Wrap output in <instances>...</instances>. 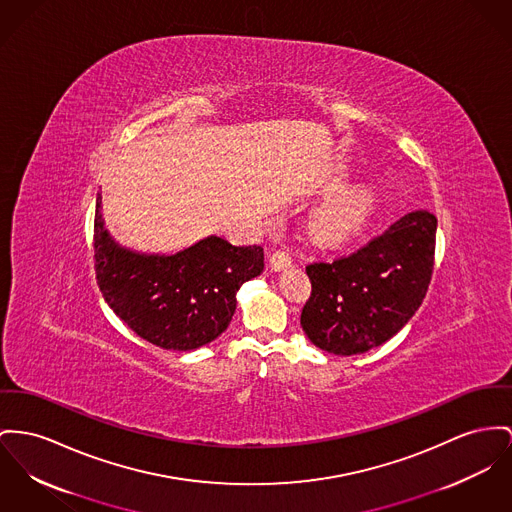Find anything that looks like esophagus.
<instances>
[{
	"label": "esophagus",
	"instance_id": "1",
	"mask_svg": "<svg viewBox=\"0 0 512 512\" xmlns=\"http://www.w3.org/2000/svg\"><path fill=\"white\" fill-rule=\"evenodd\" d=\"M293 266V258L289 256V252H283V250H277L270 256V268L272 272H285L287 268Z\"/></svg>",
	"mask_w": 512,
	"mask_h": 512
}]
</instances>
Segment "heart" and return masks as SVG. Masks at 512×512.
I'll use <instances>...</instances> for the list:
<instances>
[{"label": "heart", "instance_id": "obj_1", "mask_svg": "<svg viewBox=\"0 0 512 512\" xmlns=\"http://www.w3.org/2000/svg\"><path fill=\"white\" fill-rule=\"evenodd\" d=\"M375 194L369 186L345 188L330 202L318 207L310 219V233L318 240H340L357 229L371 211Z\"/></svg>", "mask_w": 512, "mask_h": 512}]
</instances>
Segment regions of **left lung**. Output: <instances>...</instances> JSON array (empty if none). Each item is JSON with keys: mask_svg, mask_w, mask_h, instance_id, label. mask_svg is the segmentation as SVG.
Returning a JSON list of instances; mask_svg holds the SVG:
<instances>
[{"mask_svg": "<svg viewBox=\"0 0 512 512\" xmlns=\"http://www.w3.org/2000/svg\"><path fill=\"white\" fill-rule=\"evenodd\" d=\"M437 217L417 209L351 256L307 266L301 326L316 347L357 355L394 338L429 289Z\"/></svg>", "mask_w": 512, "mask_h": 512, "instance_id": "8db88e82", "label": "left lung"}]
</instances>
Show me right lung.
I'll return each mask as SVG.
<instances>
[{
	"mask_svg": "<svg viewBox=\"0 0 512 512\" xmlns=\"http://www.w3.org/2000/svg\"><path fill=\"white\" fill-rule=\"evenodd\" d=\"M95 268L104 301L139 338L192 351L229 328L242 283L264 272V248L211 235L174 254L139 252L108 233L97 194Z\"/></svg>",
	"mask_w": 512,
	"mask_h": 512,
	"instance_id": "1",
	"label": "right lung"
}]
</instances>
